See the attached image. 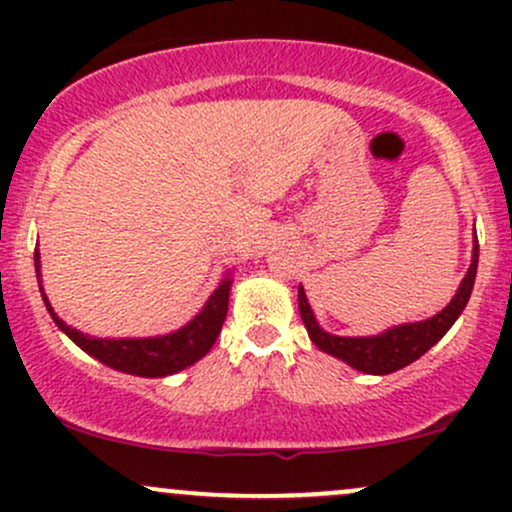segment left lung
<instances>
[{
    "label": "left lung",
    "instance_id": "1",
    "mask_svg": "<svg viewBox=\"0 0 512 512\" xmlns=\"http://www.w3.org/2000/svg\"><path fill=\"white\" fill-rule=\"evenodd\" d=\"M477 264H479V243L477 233H474V245H472V262H469L467 274L457 286L452 301L445 305L440 313H436L428 320L419 322H402V325L387 327V330L373 334V337H339V334L327 332L325 327L317 322V317L310 308L308 296H305L303 284H298V313L308 330L310 342L317 349L325 351L339 361H344L346 366L361 370L368 375H387L395 373V370L409 366L416 358L426 354L431 346H436L440 339L445 337V332L450 330L457 322V317L462 315L464 305H467L469 296H472L474 279H477Z\"/></svg>",
    "mask_w": 512,
    "mask_h": 512
}]
</instances>
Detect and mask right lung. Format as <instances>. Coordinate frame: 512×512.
<instances>
[{"label": "right lung", "instance_id": "right-lung-1", "mask_svg": "<svg viewBox=\"0 0 512 512\" xmlns=\"http://www.w3.org/2000/svg\"><path fill=\"white\" fill-rule=\"evenodd\" d=\"M35 276H38V289L43 296L45 308L60 332L67 334L72 342L101 361L103 366L120 370V373L139 375V378H166V375L180 373L190 368L199 358L207 356L219 337L223 320L228 313V296L233 286V269L221 274L219 286L211 291L202 310L192 317L190 322L168 334H156V337H93L76 327L67 325L55 308L50 305L48 293L43 289V267H40V252L35 250Z\"/></svg>", "mask_w": 512, "mask_h": 512}]
</instances>
